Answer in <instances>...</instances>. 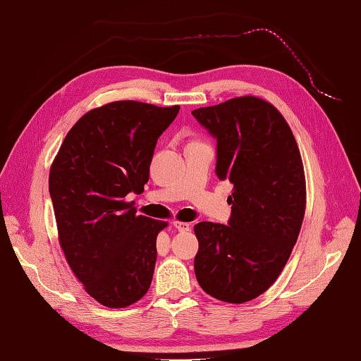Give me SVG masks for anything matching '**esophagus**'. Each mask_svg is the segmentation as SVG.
I'll return each instance as SVG.
<instances>
[{
	"mask_svg": "<svg viewBox=\"0 0 361 361\" xmlns=\"http://www.w3.org/2000/svg\"><path fill=\"white\" fill-rule=\"evenodd\" d=\"M173 226L178 228L179 231H188L190 230V224L188 222H182V221H174Z\"/></svg>",
	"mask_w": 361,
	"mask_h": 361,
	"instance_id": "esophagus-1",
	"label": "esophagus"
}]
</instances>
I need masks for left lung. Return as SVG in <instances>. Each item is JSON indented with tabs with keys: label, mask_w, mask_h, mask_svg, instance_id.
<instances>
[{
	"label": "left lung",
	"mask_w": 361,
	"mask_h": 361,
	"mask_svg": "<svg viewBox=\"0 0 361 361\" xmlns=\"http://www.w3.org/2000/svg\"><path fill=\"white\" fill-rule=\"evenodd\" d=\"M218 139L216 174L233 183L228 226L199 222L195 274L213 298L243 304L281 274L306 212V178L283 114L255 95L191 111Z\"/></svg>",
	"instance_id": "8db88e82"
}]
</instances>
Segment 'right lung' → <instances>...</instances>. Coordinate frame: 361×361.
<instances>
[{
	"mask_svg": "<svg viewBox=\"0 0 361 361\" xmlns=\"http://www.w3.org/2000/svg\"><path fill=\"white\" fill-rule=\"evenodd\" d=\"M179 109L134 100L94 108L71 128L51 165L60 247L102 306H131L151 286L156 239L168 222L137 214L128 195L143 191L157 139Z\"/></svg>",
	"mask_w": 361,
	"mask_h": 361,
	"instance_id": "obj_1",
	"label": "right lung"
}]
</instances>
